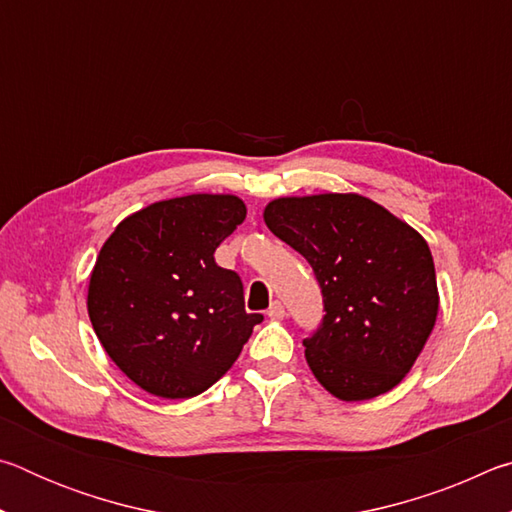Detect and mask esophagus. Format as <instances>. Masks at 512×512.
Listing matches in <instances>:
<instances>
[{
  "label": "esophagus",
  "instance_id": "esophagus-1",
  "mask_svg": "<svg viewBox=\"0 0 512 512\" xmlns=\"http://www.w3.org/2000/svg\"><path fill=\"white\" fill-rule=\"evenodd\" d=\"M284 314H287V311H284V305H282V302H273V305L268 307V318H273V320H282V318H284Z\"/></svg>",
  "mask_w": 512,
  "mask_h": 512
}]
</instances>
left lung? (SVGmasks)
Masks as SVG:
<instances>
[{"instance_id":"obj_1","label":"left lung","mask_w":512,"mask_h":512,"mask_svg":"<svg viewBox=\"0 0 512 512\" xmlns=\"http://www.w3.org/2000/svg\"><path fill=\"white\" fill-rule=\"evenodd\" d=\"M264 223L307 259L323 289V325L302 341L320 386L363 402L400 384L440 302L420 232L366 196L332 192L275 198Z\"/></svg>"}]
</instances>
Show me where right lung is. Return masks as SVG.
<instances>
[{
	"mask_svg": "<svg viewBox=\"0 0 512 512\" xmlns=\"http://www.w3.org/2000/svg\"><path fill=\"white\" fill-rule=\"evenodd\" d=\"M244 219L235 194L178 196L126 216L101 246L88 284L90 323L142 391L201 395L264 320L246 314L239 275L214 262Z\"/></svg>",
	"mask_w": 512,
	"mask_h": 512,
	"instance_id": "right-lung-1",
	"label": "right lung"
}]
</instances>
